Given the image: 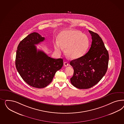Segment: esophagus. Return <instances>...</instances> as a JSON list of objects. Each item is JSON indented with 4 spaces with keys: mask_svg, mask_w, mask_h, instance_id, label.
Returning a JSON list of instances; mask_svg holds the SVG:
<instances>
[{
    "mask_svg": "<svg viewBox=\"0 0 124 124\" xmlns=\"http://www.w3.org/2000/svg\"><path fill=\"white\" fill-rule=\"evenodd\" d=\"M64 64L65 67H66L69 65V63H68L67 62H64Z\"/></svg>",
    "mask_w": 124,
    "mask_h": 124,
    "instance_id": "esophagus-1",
    "label": "esophagus"
}]
</instances>
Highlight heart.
Returning a JSON list of instances; mask_svg holds the SVG:
<instances>
[{
	"label": "heart",
	"instance_id": "obj_1",
	"mask_svg": "<svg viewBox=\"0 0 124 124\" xmlns=\"http://www.w3.org/2000/svg\"><path fill=\"white\" fill-rule=\"evenodd\" d=\"M58 43L54 45V48L60 53L63 48L65 49L68 56L71 59H77L84 56L90 45L89 39L86 35L79 30H64L58 36Z\"/></svg>",
	"mask_w": 124,
	"mask_h": 124
}]
</instances>
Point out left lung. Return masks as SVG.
Segmentation results:
<instances>
[{
	"instance_id": "1",
	"label": "left lung",
	"mask_w": 124,
	"mask_h": 124,
	"mask_svg": "<svg viewBox=\"0 0 124 124\" xmlns=\"http://www.w3.org/2000/svg\"><path fill=\"white\" fill-rule=\"evenodd\" d=\"M89 32L92 40L89 51L70 62L74 70L70 81L80 89H89L97 84L105 75L108 66L109 54L101 38L92 31Z\"/></svg>"
}]
</instances>
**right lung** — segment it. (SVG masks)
<instances>
[{"label": "right lung", "instance_id": "1", "mask_svg": "<svg viewBox=\"0 0 124 124\" xmlns=\"http://www.w3.org/2000/svg\"><path fill=\"white\" fill-rule=\"evenodd\" d=\"M44 40L45 37L33 32L19 43L16 51L15 65L19 74L27 84L37 88L49 85L63 65L62 59H53L37 50L35 45Z\"/></svg>", "mask_w": 124, "mask_h": 124}]
</instances>
